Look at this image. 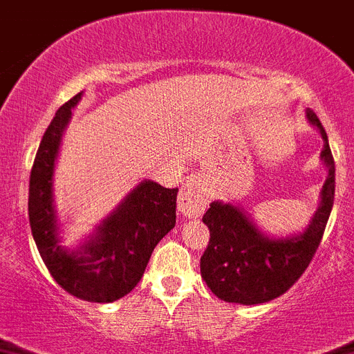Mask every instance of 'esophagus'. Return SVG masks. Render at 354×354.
Here are the masks:
<instances>
[{
  "label": "esophagus",
  "mask_w": 354,
  "mask_h": 354,
  "mask_svg": "<svg viewBox=\"0 0 354 354\" xmlns=\"http://www.w3.org/2000/svg\"><path fill=\"white\" fill-rule=\"evenodd\" d=\"M206 205H208V192L199 180L190 178L187 183L181 187L180 197H178V209L185 216H201L205 213Z\"/></svg>",
  "instance_id": "esophagus-1"
}]
</instances>
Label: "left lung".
Instances as JSON below:
<instances>
[{"instance_id": "1", "label": "left lung", "mask_w": 354, "mask_h": 354, "mask_svg": "<svg viewBox=\"0 0 354 354\" xmlns=\"http://www.w3.org/2000/svg\"><path fill=\"white\" fill-rule=\"evenodd\" d=\"M307 118L323 138L321 160L328 167V178L319 206L304 232L270 238L247 213L221 201L212 203L203 216L209 229V243L201 257V275L221 300L241 305L275 300L300 279L319 247L335 196V162L319 118L310 109Z\"/></svg>"}]
</instances>
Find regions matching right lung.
I'll use <instances>...</instances> for the list:
<instances>
[{"instance_id": "1", "label": "right lung", "mask_w": 354, "mask_h": 354, "mask_svg": "<svg viewBox=\"0 0 354 354\" xmlns=\"http://www.w3.org/2000/svg\"><path fill=\"white\" fill-rule=\"evenodd\" d=\"M81 93L63 104L38 146L30 174V225L38 252L53 279L75 298L111 304L141 280L158 241L176 224L178 189L145 180L102 221L81 247H62L53 201L54 162L72 109Z\"/></svg>"}]
</instances>
